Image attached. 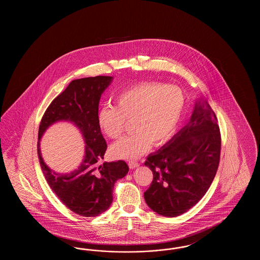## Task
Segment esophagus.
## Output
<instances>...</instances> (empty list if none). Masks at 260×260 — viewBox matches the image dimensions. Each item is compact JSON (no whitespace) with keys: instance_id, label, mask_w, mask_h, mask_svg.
Returning <instances> with one entry per match:
<instances>
[{"instance_id":"esophagus-1","label":"esophagus","mask_w":260,"mask_h":260,"mask_svg":"<svg viewBox=\"0 0 260 260\" xmlns=\"http://www.w3.org/2000/svg\"><path fill=\"white\" fill-rule=\"evenodd\" d=\"M138 166H139V164H138L137 161H129V162H128L129 169H136Z\"/></svg>"}]
</instances>
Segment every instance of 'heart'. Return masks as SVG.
<instances>
[{
  "label": "heart",
  "mask_w": 260,
  "mask_h": 260,
  "mask_svg": "<svg viewBox=\"0 0 260 260\" xmlns=\"http://www.w3.org/2000/svg\"><path fill=\"white\" fill-rule=\"evenodd\" d=\"M114 106H103L98 112V124L105 136L121 137L132 122L135 132L113 144V157L135 160L151 146L166 143L176 131L185 105L183 90L177 86L144 83L124 89Z\"/></svg>",
  "instance_id": "b5f03b06"
}]
</instances>
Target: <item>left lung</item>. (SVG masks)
I'll list each match as a JSON object with an SVG mask.
<instances>
[{
    "label": "left lung",
    "instance_id": "obj_1",
    "mask_svg": "<svg viewBox=\"0 0 260 260\" xmlns=\"http://www.w3.org/2000/svg\"><path fill=\"white\" fill-rule=\"evenodd\" d=\"M221 136L217 119L206 100L196 101L190 121L144 162L153 181L144 199L158 214L175 217L205 196L216 174Z\"/></svg>",
    "mask_w": 260,
    "mask_h": 260
}]
</instances>
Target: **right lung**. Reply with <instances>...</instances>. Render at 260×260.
I'll return each instance as SVG.
<instances>
[{"instance_id": "right-lung-1", "label": "right lung", "mask_w": 260, "mask_h": 260, "mask_svg": "<svg viewBox=\"0 0 260 260\" xmlns=\"http://www.w3.org/2000/svg\"><path fill=\"white\" fill-rule=\"evenodd\" d=\"M112 80L110 76H96L72 81L52 100L39 126L38 157L49 185L63 205L85 217L98 216L109 209L115 182L128 173L124 161H104L100 165L107 144L98 124L99 100ZM60 120L73 122L86 142L83 161L71 173L50 170L40 154L41 136L51 124Z\"/></svg>"}]
</instances>
